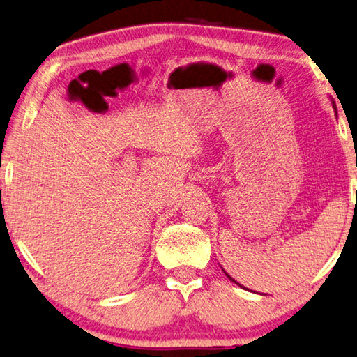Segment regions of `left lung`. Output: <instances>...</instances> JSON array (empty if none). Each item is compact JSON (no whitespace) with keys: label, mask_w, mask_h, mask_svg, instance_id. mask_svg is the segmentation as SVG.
I'll return each instance as SVG.
<instances>
[{"label":"left lung","mask_w":357,"mask_h":357,"mask_svg":"<svg viewBox=\"0 0 357 357\" xmlns=\"http://www.w3.org/2000/svg\"><path fill=\"white\" fill-rule=\"evenodd\" d=\"M333 107H334V111H335V102H334V101H333ZM335 114H337V111H335ZM223 271H225V270H223ZM225 275H226V276H228V278H229V280H231L232 282H236L238 287H242V289H245V290H248V289H246V287H243V286H242V284H238V282H237V281L234 280V278H231V276H229L228 273H226V271H225Z\"/></svg>","instance_id":"1"}]
</instances>
